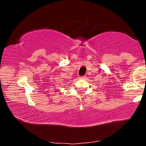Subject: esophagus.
Listing matches in <instances>:
<instances>
[{"label":"esophagus","mask_w":146,"mask_h":146,"mask_svg":"<svg viewBox=\"0 0 146 146\" xmlns=\"http://www.w3.org/2000/svg\"><path fill=\"white\" fill-rule=\"evenodd\" d=\"M85 78V76H83V77H81V78Z\"/></svg>","instance_id":"1"}]
</instances>
